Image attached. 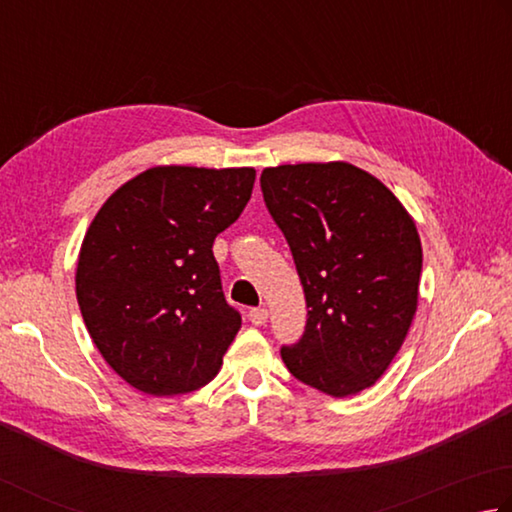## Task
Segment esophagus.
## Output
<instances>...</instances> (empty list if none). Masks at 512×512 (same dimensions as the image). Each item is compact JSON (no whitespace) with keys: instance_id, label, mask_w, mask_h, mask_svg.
Listing matches in <instances>:
<instances>
[{"instance_id":"34e87169","label":"esophagus","mask_w":512,"mask_h":512,"mask_svg":"<svg viewBox=\"0 0 512 512\" xmlns=\"http://www.w3.org/2000/svg\"><path fill=\"white\" fill-rule=\"evenodd\" d=\"M248 320L253 322L255 327H262V324H266V320H268V309L266 306H255V309H250Z\"/></svg>"}]
</instances>
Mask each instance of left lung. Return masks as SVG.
Instances as JSON below:
<instances>
[{"mask_svg":"<svg viewBox=\"0 0 512 512\" xmlns=\"http://www.w3.org/2000/svg\"><path fill=\"white\" fill-rule=\"evenodd\" d=\"M262 194L306 297V327L282 360L302 383L351 396L383 376L416 313L423 250L412 217L349 163L266 167Z\"/></svg>","mask_w":512,"mask_h":512,"instance_id":"left-lung-1","label":"left lung"}]
</instances>
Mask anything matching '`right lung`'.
I'll use <instances>...</instances> for the list:
<instances>
[{
  "instance_id": "right-lung-1",
  "label": "right lung",
  "mask_w": 512,
  "mask_h": 512,
  "mask_svg": "<svg viewBox=\"0 0 512 512\" xmlns=\"http://www.w3.org/2000/svg\"><path fill=\"white\" fill-rule=\"evenodd\" d=\"M253 167H152L105 201L82 241V320L116 374L152 396L217 376L241 327L212 244L250 199Z\"/></svg>"
}]
</instances>
